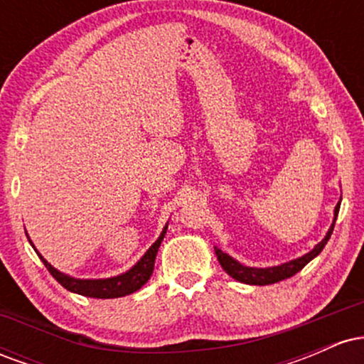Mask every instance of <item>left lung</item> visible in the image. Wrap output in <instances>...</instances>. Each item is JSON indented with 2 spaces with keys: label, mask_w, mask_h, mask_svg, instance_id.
<instances>
[{
  "label": "left lung",
  "mask_w": 364,
  "mask_h": 364,
  "mask_svg": "<svg viewBox=\"0 0 364 364\" xmlns=\"http://www.w3.org/2000/svg\"><path fill=\"white\" fill-rule=\"evenodd\" d=\"M339 208H341V202L337 203L336 212H333V223H332V225H330L327 236H325L323 240H321L310 253H306L304 257L298 258V260H292L289 263H282V265H279V267H270V269H253V267L241 265V263H237L235 258H231L229 255L220 252L219 248H215L217 260H219L220 265H223V269L229 275H231L232 279H236V281L245 282V284H252V286H269V284H275L279 281H284V279H289L294 274H298L308 262H311L313 258H315L316 255H318L321 250L325 248L328 237L332 236L333 225H336L337 215H339Z\"/></svg>",
  "instance_id": "8db88e82"
}]
</instances>
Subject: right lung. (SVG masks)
I'll return each instance as SVG.
<instances>
[{
	"label": "right lung",
	"instance_id": "obj_1",
	"mask_svg": "<svg viewBox=\"0 0 364 364\" xmlns=\"http://www.w3.org/2000/svg\"><path fill=\"white\" fill-rule=\"evenodd\" d=\"M166 229H168V225H166L164 231H162V235L159 236L156 243L150 246L147 253L140 258V262L136 263L133 269H129L127 274L116 275V277H111V279L83 281V279L68 277V275L58 272L54 267H51V263H48L43 257H41V253L37 255H39V258L43 260L46 269L49 270V274H51L53 277L56 279L63 287H65V289L77 292V294H82V296H89V298H97V299L121 298V296H127V294H132V292L139 291L140 287L150 279V275H152V270H154V262H156L157 250L159 246H161V241L164 240Z\"/></svg>",
	"mask_w": 364,
	"mask_h": 364
}]
</instances>
